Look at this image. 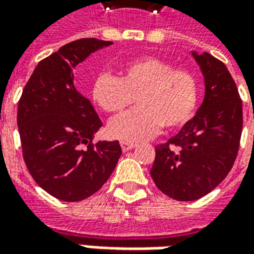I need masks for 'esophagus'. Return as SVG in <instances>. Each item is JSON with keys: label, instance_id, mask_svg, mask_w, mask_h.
<instances>
[{"label": "esophagus", "instance_id": "34e87169", "mask_svg": "<svg viewBox=\"0 0 254 254\" xmlns=\"http://www.w3.org/2000/svg\"><path fill=\"white\" fill-rule=\"evenodd\" d=\"M121 148H122V151H124V152H125V151H129V149H132V148H134V147H136V144L134 143H127V141H121Z\"/></svg>", "mask_w": 254, "mask_h": 254}]
</instances>
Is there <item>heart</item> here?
Here are the masks:
<instances>
[{
  "mask_svg": "<svg viewBox=\"0 0 254 254\" xmlns=\"http://www.w3.org/2000/svg\"><path fill=\"white\" fill-rule=\"evenodd\" d=\"M91 98L107 114H121L136 98L138 107L109 125L111 137L138 141L165 127H182L190 120L198 100V84L187 69H177L170 61L143 56L127 61L121 77L100 73L92 83Z\"/></svg>",
  "mask_w": 254,
  "mask_h": 254,
  "instance_id": "obj_1",
  "label": "heart"
}]
</instances>
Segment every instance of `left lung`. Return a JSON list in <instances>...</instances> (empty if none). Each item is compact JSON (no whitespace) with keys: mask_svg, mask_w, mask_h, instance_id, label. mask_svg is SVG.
Masks as SVG:
<instances>
[{"mask_svg":"<svg viewBox=\"0 0 254 254\" xmlns=\"http://www.w3.org/2000/svg\"><path fill=\"white\" fill-rule=\"evenodd\" d=\"M193 57L204 76V102L174 137L155 147L151 169L155 185L178 201L201 198L227 177L244 122L242 100L226 65L208 53Z\"/></svg>","mask_w":254,"mask_h":254,"instance_id":"8db88e82","label":"left lung"}]
</instances>
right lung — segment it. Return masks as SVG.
<instances>
[{
  "label": "right lung",
  "instance_id": "right-lung-1",
  "mask_svg": "<svg viewBox=\"0 0 254 254\" xmlns=\"http://www.w3.org/2000/svg\"><path fill=\"white\" fill-rule=\"evenodd\" d=\"M110 45L84 38L58 49L38 64L19 100L25 166L43 190L63 201H81L96 193L122 154L118 141H92L102 121L73 85V69Z\"/></svg>",
  "mask_w": 254,
  "mask_h": 254
}]
</instances>
